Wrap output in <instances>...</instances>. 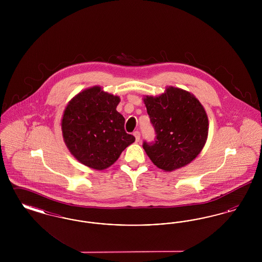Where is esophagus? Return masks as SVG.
I'll use <instances>...</instances> for the list:
<instances>
[{
  "mask_svg": "<svg viewBox=\"0 0 262 262\" xmlns=\"http://www.w3.org/2000/svg\"><path fill=\"white\" fill-rule=\"evenodd\" d=\"M134 136L136 137V140H137V141H139V139H140V133H139L138 130L134 133Z\"/></svg>",
  "mask_w": 262,
  "mask_h": 262,
  "instance_id": "esophagus-1",
  "label": "esophagus"
}]
</instances>
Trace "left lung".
Instances as JSON below:
<instances>
[{
  "instance_id": "left-lung-1",
  "label": "left lung",
  "mask_w": 262,
  "mask_h": 262,
  "mask_svg": "<svg viewBox=\"0 0 262 262\" xmlns=\"http://www.w3.org/2000/svg\"><path fill=\"white\" fill-rule=\"evenodd\" d=\"M144 103L156 135L154 141L142 144L150 160L168 172L191 162L208 135L207 115L200 101L171 86L158 97L146 96Z\"/></svg>"
}]
</instances>
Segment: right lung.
Returning a JSON list of instances; mask_svg holds the SVG:
<instances>
[{"label": "right lung", "instance_id": "obj_1", "mask_svg": "<svg viewBox=\"0 0 262 262\" xmlns=\"http://www.w3.org/2000/svg\"><path fill=\"white\" fill-rule=\"evenodd\" d=\"M119 102L118 96L94 86L78 93L63 112L62 137L68 148L92 169L110 167L136 140L125 133V118L116 110Z\"/></svg>", "mask_w": 262, "mask_h": 262}]
</instances>
